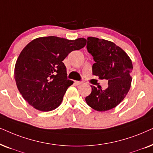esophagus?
I'll list each match as a JSON object with an SVG mask.
<instances>
[{"label":"esophagus","instance_id":"34e87169","mask_svg":"<svg viewBox=\"0 0 153 153\" xmlns=\"http://www.w3.org/2000/svg\"><path fill=\"white\" fill-rule=\"evenodd\" d=\"M75 83L76 85H81L82 83V81H75Z\"/></svg>","mask_w":153,"mask_h":153}]
</instances>
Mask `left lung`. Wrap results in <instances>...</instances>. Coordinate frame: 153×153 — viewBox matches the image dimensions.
<instances>
[{
  "label": "left lung",
  "instance_id": "1",
  "mask_svg": "<svg viewBox=\"0 0 153 153\" xmlns=\"http://www.w3.org/2000/svg\"><path fill=\"white\" fill-rule=\"evenodd\" d=\"M87 49L95 63L93 75L108 80L105 90L91 87V92L85 98L89 106L97 111H106L117 106L125 99L131 82L133 66L127 53L113 42L88 37Z\"/></svg>",
  "mask_w": 153,
  "mask_h": 153
}]
</instances>
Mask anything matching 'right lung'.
Masks as SVG:
<instances>
[{
  "label": "right lung",
  "instance_id": "add662e5",
  "mask_svg": "<svg viewBox=\"0 0 153 153\" xmlns=\"http://www.w3.org/2000/svg\"><path fill=\"white\" fill-rule=\"evenodd\" d=\"M86 45L85 38L74 40L48 36L34 39L20 53L15 67V79L22 97L40 111H50L62 103L73 82L67 78L63 61L73 50Z\"/></svg>",
  "mask_w": 153,
  "mask_h": 153
}]
</instances>
